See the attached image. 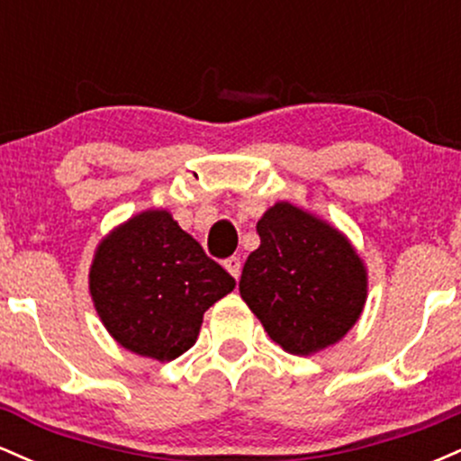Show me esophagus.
I'll list each match as a JSON object with an SVG mask.
<instances>
[{
  "label": "esophagus",
  "mask_w": 461,
  "mask_h": 461,
  "mask_svg": "<svg viewBox=\"0 0 461 461\" xmlns=\"http://www.w3.org/2000/svg\"><path fill=\"white\" fill-rule=\"evenodd\" d=\"M223 267L227 268V273L231 275V277L236 279L238 282V277H240V268H242V262H240V258H227V260L223 262Z\"/></svg>",
  "instance_id": "1"
}]
</instances>
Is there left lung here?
Masks as SVG:
<instances>
[{
	"label": "left lung",
	"instance_id": "1",
	"mask_svg": "<svg viewBox=\"0 0 461 461\" xmlns=\"http://www.w3.org/2000/svg\"><path fill=\"white\" fill-rule=\"evenodd\" d=\"M260 247L242 267L240 297L293 356L336 345L366 303L362 258L336 227L279 201L258 221Z\"/></svg>",
	"mask_w": 461,
	"mask_h": 461
}]
</instances>
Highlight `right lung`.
Segmentation results:
<instances>
[{
    "label": "right lung",
    "instance_id": "obj_1",
    "mask_svg": "<svg viewBox=\"0 0 461 461\" xmlns=\"http://www.w3.org/2000/svg\"><path fill=\"white\" fill-rule=\"evenodd\" d=\"M234 277L167 210H145L99 242L88 288L104 327L136 356L171 362L197 342Z\"/></svg>",
    "mask_w": 461,
    "mask_h": 461
}]
</instances>
